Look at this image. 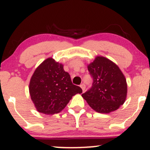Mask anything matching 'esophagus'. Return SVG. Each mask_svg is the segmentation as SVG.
<instances>
[{
	"label": "esophagus",
	"mask_w": 150,
	"mask_h": 150,
	"mask_svg": "<svg viewBox=\"0 0 150 150\" xmlns=\"http://www.w3.org/2000/svg\"><path fill=\"white\" fill-rule=\"evenodd\" d=\"M80 87H81L82 90H83V91H84L85 90V84H81V85H80Z\"/></svg>",
	"instance_id": "1"
}]
</instances>
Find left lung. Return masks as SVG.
I'll use <instances>...</instances> for the list:
<instances>
[{"mask_svg": "<svg viewBox=\"0 0 150 150\" xmlns=\"http://www.w3.org/2000/svg\"><path fill=\"white\" fill-rule=\"evenodd\" d=\"M87 68L93 77V84L82 97L100 113L117 110L126 101L128 92L126 79L120 67L110 59L97 56Z\"/></svg>", "mask_w": 150, "mask_h": 150, "instance_id": "1", "label": "left lung"}]
</instances>
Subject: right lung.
<instances>
[{
	"mask_svg": "<svg viewBox=\"0 0 150 150\" xmlns=\"http://www.w3.org/2000/svg\"><path fill=\"white\" fill-rule=\"evenodd\" d=\"M28 89L37 110L46 115L61 112L72 96L83 92L81 87L73 85L62 63L52 57L46 59L35 69Z\"/></svg>",
	"mask_w": 150,
	"mask_h": 150,
	"instance_id": "add662e5",
	"label": "right lung"
}]
</instances>
